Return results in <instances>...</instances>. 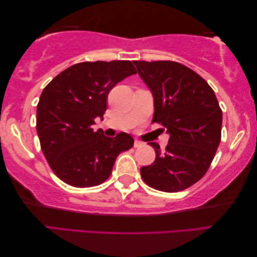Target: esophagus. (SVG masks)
Listing matches in <instances>:
<instances>
[{"label":"esophagus","instance_id":"esophagus-1","mask_svg":"<svg viewBox=\"0 0 257 257\" xmlns=\"http://www.w3.org/2000/svg\"><path fill=\"white\" fill-rule=\"evenodd\" d=\"M142 145H144V144H142L140 140H137V139L134 140V148H139V147H142Z\"/></svg>","mask_w":257,"mask_h":257}]
</instances>
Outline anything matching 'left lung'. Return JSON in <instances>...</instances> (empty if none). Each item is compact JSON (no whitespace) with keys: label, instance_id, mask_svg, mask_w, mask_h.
<instances>
[{"label":"left lung","instance_id":"1","mask_svg":"<svg viewBox=\"0 0 257 257\" xmlns=\"http://www.w3.org/2000/svg\"><path fill=\"white\" fill-rule=\"evenodd\" d=\"M137 73L154 94L153 123L170 133L164 151L149 142L156 159L140 168L149 187L178 192L191 187L208 171L221 142L222 110L208 83L175 61H134Z\"/></svg>","mask_w":257,"mask_h":257}]
</instances>
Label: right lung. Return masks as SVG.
Instances as JSON below:
<instances>
[{
	"label": "right lung",
	"mask_w": 257,
	"mask_h": 257,
	"mask_svg": "<svg viewBox=\"0 0 257 257\" xmlns=\"http://www.w3.org/2000/svg\"><path fill=\"white\" fill-rule=\"evenodd\" d=\"M134 74L128 60L85 61L61 71L44 87L36 130L46 161L65 183L99 186L110 176L117 156L133 147L130 134L107 138L92 125L95 117H103L112 87Z\"/></svg>",
	"instance_id": "1"
}]
</instances>
